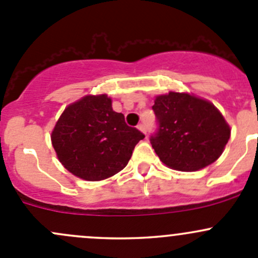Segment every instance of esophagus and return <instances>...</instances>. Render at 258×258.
Masks as SVG:
<instances>
[{
    "label": "esophagus",
    "instance_id": "1",
    "mask_svg": "<svg viewBox=\"0 0 258 258\" xmlns=\"http://www.w3.org/2000/svg\"><path fill=\"white\" fill-rule=\"evenodd\" d=\"M137 127H139V130H140V131H141V132H144V134H146V126H145L144 123H140L139 126H137Z\"/></svg>",
    "mask_w": 258,
    "mask_h": 258
}]
</instances>
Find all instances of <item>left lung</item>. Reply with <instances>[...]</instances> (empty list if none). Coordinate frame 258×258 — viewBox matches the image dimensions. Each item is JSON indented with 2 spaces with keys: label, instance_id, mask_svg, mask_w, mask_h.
<instances>
[{
  "label": "left lung",
  "instance_id": "obj_1",
  "mask_svg": "<svg viewBox=\"0 0 258 258\" xmlns=\"http://www.w3.org/2000/svg\"><path fill=\"white\" fill-rule=\"evenodd\" d=\"M152 110L158 128L150 141L166 166L191 172L222 155L231 128L210 101L171 91L156 97Z\"/></svg>",
  "mask_w": 258,
  "mask_h": 258
}]
</instances>
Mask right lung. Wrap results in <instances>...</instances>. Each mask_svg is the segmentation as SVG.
Instances as JSON below:
<instances>
[{
  "instance_id": "1",
  "label": "right lung",
  "mask_w": 258,
  "mask_h": 258,
  "mask_svg": "<svg viewBox=\"0 0 258 258\" xmlns=\"http://www.w3.org/2000/svg\"><path fill=\"white\" fill-rule=\"evenodd\" d=\"M145 135L127 126L107 95H88L64 108L51 135L59 162L72 175L101 181L126 167Z\"/></svg>"
}]
</instances>
